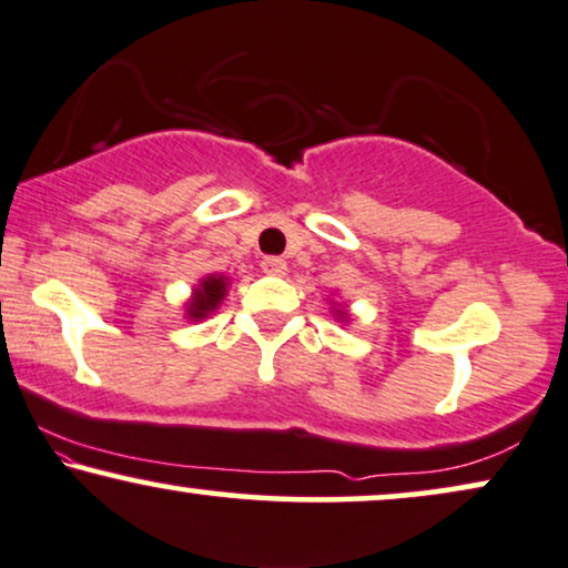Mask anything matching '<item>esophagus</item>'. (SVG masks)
<instances>
[{
  "instance_id": "1",
  "label": "esophagus",
  "mask_w": 568,
  "mask_h": 568,
  "mask_svg": "<svg viewBox=\"0 0 568 568\" xmlns=\"http://www.w3.org/2000/svg\"><path fill=\"white\" fill-rule=\"evenodd\" d=\"M285 270H288V264L280 256H264L262 260V272H267V275H285Z\"/></svg>"
}]
</instances>
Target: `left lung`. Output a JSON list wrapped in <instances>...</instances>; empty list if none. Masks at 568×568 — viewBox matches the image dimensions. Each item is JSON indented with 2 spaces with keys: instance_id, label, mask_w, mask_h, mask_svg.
<instances>
[{
  "instance_id": "8db88e82",
  "label": "left lung",
  "mask_w": 568,
  "mask_h": 568,
  "mask_svg": "<svg viewBox=\"0 0 568 568\" xmlns=\"http://www.w3.org/2000/svg\"><path fill=\"white\" fill-rule=\"evenodd\" d=\"M343 316H345V312H343Z\"/></svg>"
}]
</instances>
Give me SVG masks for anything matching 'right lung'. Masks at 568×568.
Wrapping results in <instances>:
<instances>
[{"instance_id":"add662e5","label":"right lung","mask_w":568,"mask_h":568,"mask_svg":"<svg viewBox=\"0 0 568 568\" xmlns=\"http://www.w3.org/2000/svg\"><path fill=\"white\" fill-rule=\"evenodd\" d=\"M225 296V277H207L202 280V285L196 288L194 293V301L189 304V316L192 320H202V316L213 312V308H217V304H221V298Z\"/></svg>"}]
</instances>
